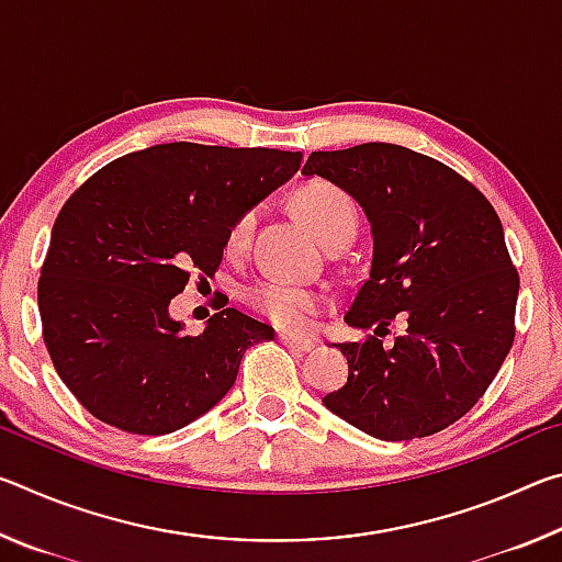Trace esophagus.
<instances>
[{"label": "esophagus", "mask_w": 562, "mask_h": 562, "mask_svg": "<svg viewBox=\"0 0 562 562\" xmlns=\"http://www.w3.org/2000/svg\"><path fill=\"white\" fill-rule=\"evenodd\" d=\"M278 339L282 341V345H288L290 349H297V351H312L315 349V341L312 339H302V337H292V335H278Z\"/></svg>", "instance_id": "esophagus-1"}]
</instances>
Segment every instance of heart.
Wrapping results in <instances>:
<instances>
[{"label":"heart","mask_w":562,"mask_h":562,"mask_svg":"<svg viewBox=\"0 0 562 562\" xmlns=\"http://www.w3.org/2000/svg\"><path fill=\"white\" fill-rule=\"evenodd\" d=\"M292 205L302 223L315 233L322 243L351 240L359 227V207L347 190L329 180H307L297 188ZM258 223V211L250 207L237 215L225 237L227 252H243ZM245 302L252 312L270 319L274 327L288 331L307 329L310 319L327 307V297L312 288L292 284L278 278L258 280L245 290Z\"/></svg>","instance_id":"heart-1"}]
</instances>
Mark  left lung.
I'll use <instances>...</instances> for the list:
<instances>
[{"instance_id": "left-lung-1", "label": "left lung", "mask_w": 562, "mask_h": 562, "mask_svg": "<svg viewBox=\"0 0 562 562\" xmlns=\"http://www.w3.org/2000/svg\"><path fill=\"white\" fill-rule=\"evenodd\" d=\"M304 176L347 190L372 223L374 252L339 345L347 384L322 402L369 436L424 439L471 412L516 339L518 270L498 213L453 168L394 144L312 150ZM407 322L395 347L381 337Z\"/></svg>"}]
</instances>
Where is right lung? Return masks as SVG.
I'll use <instances>...</instances> for the list:
<instances>
[{
  "mask_svg": "<svg viewBox=\"0 0 562 562\" xmlns=\"http://www.w3.org/2000/svg\"><path fill=\"white\" fill-rule=\"evenodd\" d=\"M300 150L160 144L121 156L74 190L42 265V337L56 374L91 416L160 436L235 384L272 327L225 307L183 335L168 304L213 278L237 215L300 168Z\"/></svg>",
  "mask_w": 562,
  "mask_h": 562,
  "instance_id": "obj_1",
  "label": "right lung"
}]
</instances>
